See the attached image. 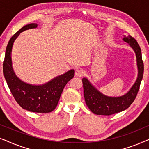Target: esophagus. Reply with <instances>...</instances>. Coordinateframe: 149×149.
Masks as SVG:
<instances>
[{
	"mask_svg": "<svg viewBox=\"0 0 149 149\" xmlns=\"http://www.w3.org/2000/svg\"><path fill=\"white\" fill-rule=\"evenodd\" d=\"M83 74H84V71L81 70V69H77L76 72H75V75H76V77H81L83 76Z\"/></svg>",
	"mask_w": 149,
	"mask_h": 149,
	"instance_id": "obj_1",
	"label": "esophagus"
}]
</instances>
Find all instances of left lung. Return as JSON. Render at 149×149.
<instances>
[{
  "label": "left lung",
  "mask_w": 149,
  "mask_h": 149,
  "mask_svg": "<svg viewBox=\"0 0 149 149\" xmlns=\"http://www.w3.org/2000/svg\"><path fill=\"white\" fill-rule=\"evenodd\" d=\"M123 40L129 43L136 55L138 75L133 86L123 96L108 97L97 91L86 78L82 79L83 94L85 103L93 113L97 115H111L127 109L135 100L143 77L144 64L142 58L141 49L135 38L130 36H124Z\"/></svg>",
  "instance_id": "1"
}]
</instances>
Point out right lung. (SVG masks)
Masks as SVG:
<instances>
[{
	"label": "right lung",
	"instance_id": "add662e5",
	"mask_svg": "<svg viewBox=\"0 0 149 149\" xmlns=\"http://www.w3.org/2000/svg\"><path fill=\"white\" fill-rule=\"evenodd\" d=\"M37 27L30 24L22 27L10 38L3 62L4 76L15 101L22 109L34 113H47L56 109L66 83L74 77V70H69L42 85H32L22 82L12 68L11 49L14 40L22 32Z\"/></svg>",
	"mask_w": 149,
	"mask_h": 149
}]
</instances>
